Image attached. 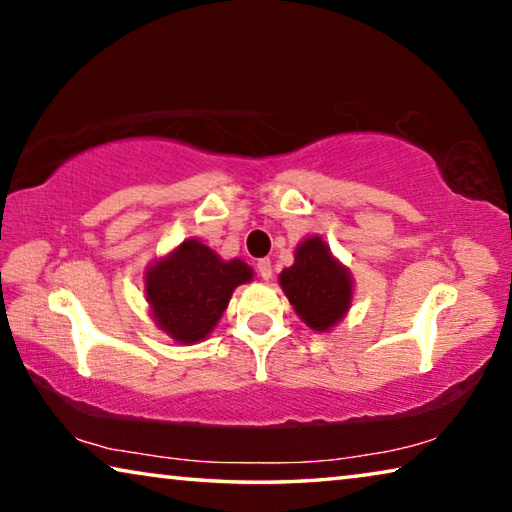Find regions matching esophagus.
Masks as SVG:
<instances>
[{"mask_svg":"<svg viewBox=\"0 0 512 512\" xmlns=\"http://www.w3.org/2000/svg\"><path fill=\"white\" fill-rule=\"evenodd\" d=\"M257 275L262 277V280H271V277H273V266H271V259H268V257L259 259V262H257Z\"/></svg>","mask_w":512,"mask_h":512,"instance_id":"obj_1","label":"esophagus"}]
</instances>
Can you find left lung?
<instances>
[{
    "mask_svg": "<svg viewBox=\"0 0 512 512\" xmlns=\"http://www.w3.org/2000/svg\"><path fill=\"white\" fill-rule=\"evenodd\" d=\"M284 296L314 332H327L345 318L352 302V277L320 237L296 248V262L280 273Z\"/></svg>",
    "mask_w": 512,
    "mask_h": 512,
    "instance_id": "obj_1",
    "label": "left lung"
}]
</instances>
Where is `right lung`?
<instances>
[{
	"instance_id": "obj_1",
	"label": "right lung",
	"mask_w": 512,
	"mask_h": 512,
	"mask_svg": "<svg viewBox=\"0 0 512 512\" xmlns=\"http://www.w3.org/2000/svg\"><path fill=\"white\" fill-rule=\"evenodd\" d=\"M253 280L241 259H223L198 239H185L173 253L146 268L144 291L151 316L178 343H198L219 323L239 284Z\"/></svg>"
}]
</instances>
